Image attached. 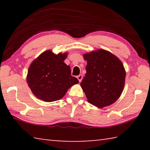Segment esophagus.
<instances>
[{
    "instance_id": "obj_1",
    "label": "esophagus",
    "mask_w": 150,
    "mask_h": 150,
    "mask_svg": "<svg viewBox=\"0 0 150 150\" xmlns=\"http://www.w3.org/2000/svg\"><path fill=\"white\" fill-rule=\"evenodd\" d=\"M77 79L79 80V82H81V81H82V79H83V75H78L77 77Z\"/></svg>"
}]
</instances>
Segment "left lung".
I'll use <instances>...</instances> for the list:
<instances>
[{
  "mask_svg": "<svg viewBox=\"0 0 150 150\" xmlns=\"http://www.w3.org/2000/svg\"><path fill=\"white\" fill-rule=\"evenodd\" d=\"M87 61L81 83L87 101L98 108L111 105L124 90L126 71L121 61L108 51L99 49L83 54Z\"/></svg>",
  "mask_w": 150,
  "mask_h": 150,
  "instance_id": "1",
  "label": "left lung"
}]
</instances>
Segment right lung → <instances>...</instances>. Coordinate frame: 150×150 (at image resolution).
Listing matches in <instances>:
<instances>
[{
  "label": "right lung",
  "mask_w": 150,
  "mask_h": 150,
  "mask_svg": "<svg viewBox=\"0 0 150 150\" xmlns=\"http://www.w3.org/2000/svg\"><path fill=\"white\" fill-rule=\"evenodd\" d=\"M67 52L55 54L52 50L42 53L30 64L26 81L32 93L45 102L60 100L67 90L79 83L71 75L70 66L64 61Z\"/></svg>",
  "instance_id": "right-lung-1"
}]
</instances>
